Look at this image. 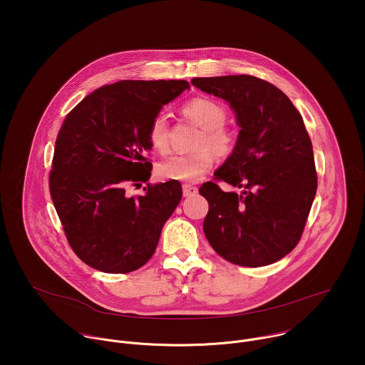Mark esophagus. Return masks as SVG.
I'll use <instances>...</instances> for the list:
<instances>
[{
    "mask_svg": "<svg viewBox=\"0 0 365 365\" xmlns=\"http://www.w3.org/2000/svg\"><path fill=\"white\" fill-rule=\"evenodd\" d=\"M197 193V189L192 185H183V196L185 197H190V196H195Z\"/></svg>",
    "mask_w": 365,
    "mask_h": 365,
    "instance_id": "1",
    "label": "esophagus"
}]
</instances>
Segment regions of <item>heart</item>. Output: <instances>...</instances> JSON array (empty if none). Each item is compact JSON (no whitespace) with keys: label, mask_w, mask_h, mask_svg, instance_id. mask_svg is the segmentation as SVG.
Returning <instances> with one entry per match:
<instances>
[{"label":"heart","mask_w":365,"mask_h":365,"mask_svg":"<svg viewBox=\"0 0 365 365\" xmlns=\"http://www.w3.org/2000/svg\"><path fill=\"white\" fill-rule=\"evenodd\" d=\"M183 115L202 128V134L196 141V150L190 154H176L159 163L158 176L162 180L192 183L214 165V153L218 158H228L235 147V135L225 130L227 110L220 102L210 98H193L182 108ZM151 147L166 153L169 150V124L165 114L153 118L147 131Z\"/></svg>","instance_id":"1"}]
</instances>
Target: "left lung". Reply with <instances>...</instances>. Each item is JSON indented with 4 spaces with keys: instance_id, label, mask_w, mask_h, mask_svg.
I'll return each instance as SVG.
<instances>
[{
    "instance_id": "1",
    "label": "left lung",
    "mask_w": 365,
    "mask_h": 365,
    "mask_svg": "<svg viewBox=\"0 0 365 365\" xmlns=\"http://www.w3.org/2000/svg\"><path fill=\"white\" fill-rule=\"evenodd\" d=\"M200 91L222 98L241 128L214 182L199 193L210 203L203 232L227 262L262 267L279 262L299 242L318 178L303 118L274 85L251 75L195 78Z\"/></svg>"
}]
</instances>
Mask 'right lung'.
<instances>
[{"instance_id": "obj_1", "label": "right lung", "mask_w": 365, "mask_h": 365, "mask_svg": "<svg viewBox=\"0 0 365 365\" xmlns=\"http://www.w3.org/2000/svg\"><path fill=\"white\" fill-rule=\"evenodd\" d=\"M186 81H120L98 88L59 130L48 187L66 238L82 262L103 273H130L155 251L182 199L179 182L150 185V123L189 89Z\"/></svg>"}]
</instances>
